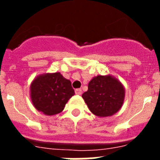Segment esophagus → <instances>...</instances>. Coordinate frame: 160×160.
Instances as JSON below:
<instances>
[{
	"instance_id": "esophagus-1",
	"label": "esophagus",
	"mask_w": 160,
	"mask_h": 160,
	"mask_svg": "<svg viewBox=\"0 0 160 160\" xmlns=\"http://www.w3.org/2000/svg\"><path fill=\"white\" fill-rule=\"evenodd\" d=\"M82 93V90L81 89H76L75 90V94H78V95H81Z\"/></svg>"
}]
</instances>
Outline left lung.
<instances>
[{"mask_svg": "<svg viewBox=\"0 0 160 160\" xmlns=\"http://www.w3.org/2000/svg\"><path fill=\"white\" fill-rule=\"evenodd\" d=\"M90 111L98 117H109L118 112L125 98V88L112 75H98L88 84L82 95Z\"/></svg>", "mask_w": 160, "mask_h": 160, "instance_id": "1", "label": "left lung"}]
</instances>
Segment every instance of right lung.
<instances>
[{
	"label": "right lung",
	"instance_id": "1",
	"mask_svg": "<svg viewBox=\"0 0 160 160\" xmlns=\"http://www.w3.org/2000/svg\"><path fill=\"white\" fill-rule=\"evenodd\" d=\"M73 94L70 81L59 72L42 73L30 84L32 105L38 111L49 116L62 112Z\"/></svg>",
	"mask_w": 160,
	"mask_h": 160
}]
</instances>
